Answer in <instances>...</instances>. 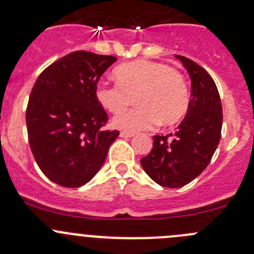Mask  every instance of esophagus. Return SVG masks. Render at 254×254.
Wrapping results in <instances>:
<instances>
[{
    "instance_id": "esophagus-1",
    "label": "esophagus",
    "mask_w": 254,
    "mask_h": 254,
    "mask_svg": "<svg viewBox=\"0 0 254 254\" xmlns=\"http://www.w3.org/2000/svg\"><path fill=\"white\" fill-rule=\"evenodd\" d=\"M132 136H134V134H132V132H129V131L120 132V137H124V139H129V137H132Z\"/></svg>"
}]
</instances>
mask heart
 Wrapping results in <instances>:
<instances>
[{"instance_id": "obj_1", "label": "heart", "mask_w": 254, "mask_h": 254, "mask_svg": "<svg viewBox=\"0 0 254 254\" xmlns=\"http://www.w3.org/2000/svg\"><path fill=\"white\" fill-rule=\"evenodd\" d=\"M117 83H97L96 99L106 111L120 112L131 103L137 107L119 113L113 125L125 131H139L156 123L171 127L183 119L189 107L186 79L167 65L148 60H135L118 66Z\"/></svg>"}]
</instances>
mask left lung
I'll return each mask as SVG.
<instances>
[{"instance_id": "left-lung-1", "label": "left lung", "mask_w": 254, "mask_h": 254, "mask_svg": "<svg viewBox=\"0 0 254 254\" xmlns=\"http://www.w3.org/2000/svg\"><path fill=\"white\" fill-rule=\"evenodd\" d=\"M176 58L191 81L188 112L173 134L153 136L152 150L140 160L147 176L167 188L186 186L205 170L219 145L222 127V106L214 79L190 59Z\"/></svg>"}]
</instances>
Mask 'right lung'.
I'll use <instances>...</instances> for the list:
<instances>
[{
	"label": "right lung",
	"mask_w": 254,
	"mask_h": 254,
	"mask_svg": "<svg viewBox=\"0 0 254 254\" xmlns=\"http://www.w3.org/2000/svg\"><path fill=\"white\" fill-rule=\"evenodd\" d=\"M115 61L73 51L45 68L33 87L25 114L29 145L42 172L59 186L88 183L119 136L117 130H102L108 115L94 94Z\"/></svg>",
	"instance_id": "1"
}]
</instances>
